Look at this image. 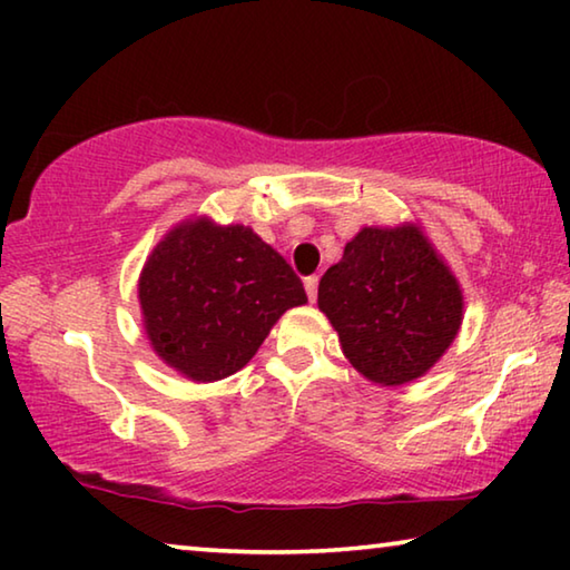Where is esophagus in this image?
Wrapping results in <instances>:
<instances>
[{"instance_id":"obj_1","label":"esophagus","mask_w":570,"mask_h":570,"mask_svg":"<svg viewBox=\"0 0 570 570\" xmlns=\"http://www.w3.org/2000/svg\"><path fill=\"white\" fill-rule=\"evenodd\" d=\"M304 288H306V296H308V302H316V294H320V278L316 276H308V278H304Z\"/></svg>"}]
</instances>
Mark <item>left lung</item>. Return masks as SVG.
<instances>
[{
    "label": "left lung",
    "instance_id": "left-lung-1",
    "mask_svg": "<svg viewBox=\"0 0 570 570\" xmlns=\"http://www.w3.org/2000/svg\"><path fill=\"white\" fill-rule=\"evenodd\" d=\"M320 308L366 380L404 384L435 364L462 322L455 276L417 228H362L320 282Z\"/></svg>",
    "mask_w": 570,
    "mask_h": 570
}]
</instances>
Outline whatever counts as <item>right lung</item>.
I'll return each instance as SVG.
<instances>
[{"mask_svg":"<svg viewBox=\"0 0 570 570\" xmlns=\"http://www.w3.org/2000/svg\"><path fill=\"white\" fill-rule=\"evenodd\" d=\"M304 302L302 278L254 230L206 218L160 240L140 276L153 350L196 382L238 372L278 316Z\"/></svg>","mask_w":570,"mask_h":570,"instance_id":"1","label":"right lung"}]
</instances>
